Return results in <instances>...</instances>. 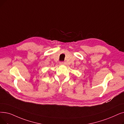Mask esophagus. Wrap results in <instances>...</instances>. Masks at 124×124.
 Returning <instances> with one entry per match:
<instances>
[{"label":"esophagus","instance_id":"1","mask_svg":"<svg viewBox=\"0 0 124 124\" xmlns=\"http://www.w3.org/2000/svg\"><path fill=\"white\" fill-rule=\"evenodd\" d=\"M59 64H60V65H64V62H60V63H59Z\"/></svg>","mask_w":124,"mask_h":124}]
</instances>
